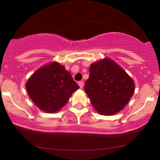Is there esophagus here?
Instances as JSON below:
<instances>
[{
	"instance_id": "1",
	"label": "esophagus",
	"mask_w": 160,
	"mask_h": 160,
	"mask_svg": "<svg viewBox=\"0 0 160 160\" xmlns=\"http://www.w3.org/2000/svg\"><path fill=\"white\" fill-rule=\"evenodd\" d=\"M78 85L80 88H83V81H79L78 82Z\"/></svg>"
}]
</instances>
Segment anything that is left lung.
<instances>
[{"label":"left lung","mask_w":160,"mask_h":160,"mask_svg":"<svg viewBox=\"0 0 160 160\" xmlns=\"http://www.w3.org/2000/svg\"><path fill=\"white\" fill-rule=\"evenodd\" d=\"M135 84L131 77L111 59L92 63L84 90L95 110L101 115H112L128 103Z\"/></svg>","instance_id":"1"}]
</instances>
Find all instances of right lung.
<instances>
[{
    "instance_id": "obj_1",
    "label": "right lung",
    "mask_w": 160,
    "mask_h": 160,
    "mask_svg": "<svg viewBox=\"0 0 160 160\" xmlns=\"http://www.w3.org/2000/svg\"><path fill=\"white\" fill-rule=\"evenodd\" d=\"M26 88L38 108L54 112L65 106L79 86L64 67L53 62L35 71L28 79Z\"/></svg>"
}]
</instances>
